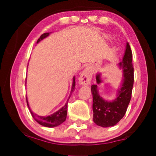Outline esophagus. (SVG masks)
<instances>
[{"label":"esophagus","instance_id":"1","mask_svg":"<svg viewBox=\"0 0 156 156\" xmlns=\"http://www.w3.org/2000/svg\"><path fill=\"white\" fill-rule=\"evenodd\" d=\"M91 77H92V71L87 67L81 73L79 77V83L81 85H90Z\"/></svg>","mask_w":156,"mask_h":156}]
</instances>
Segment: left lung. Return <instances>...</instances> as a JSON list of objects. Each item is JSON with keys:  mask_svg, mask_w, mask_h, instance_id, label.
Returning a JSON list of instances; mask_svg holds the SVG:
<instances>
[{"mask_svg": "<svg viewBox=\"0 0 156 156\" xmlns=\"http://www.w3.org/2000/svg\"><path fill=\"white\" fill-rule=\"evenodd\" d=\"M132 52L129 42L126 43L124 56L118 67L122 69L123 77L120 87L116 91V97L112 101H106L99 95L98 84L103 82L101 73L96 76L97 84L91 85L93 97V121L101 127L114 126L124 116L131 101L133 86V67L132 65Z\"/></svg>", "mask_w": 156, "mask_h": 156, "instance_id": "1", "label": "left lung"}]
</instances>
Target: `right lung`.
I'll return each mask as SVG.
<instances>
[{
	"label": "right lung",
	"mask_w": 156,
	"mask_h": 156,
	"mask_svg": "<svg viewBox=\"0 0 156 156\" xmlns=\"http://www.w3.org/2000/svg\"><path fill=\"white\" fill-rule=\"evenodd\" d=\"M50 33H46L42 34V35L40 36L39 39L37 40V43L40 42L41 40H42L44 38L48 37L50 35ZM75 89V77H73V82H72V89L71 92H70V95L69 97V99L71 97L72 92ZM69 99H67V103L65 104V105L62 106L60 109H59L57 112H55L54 114L49 115V116H37V114H34V113L32 112L30 108L29 107V104L28 101H27V98L26 97V101H27V106H28L30 112L32 116H33V119L37 121V122L39 123V124L43 126L48 127V128H52L57 126L60 125L61 123H62L64 121L66 120V118H67V104L68 101H69Z\"/></svg>",
	"instance_id": "obj_1"
}]
</instances>
